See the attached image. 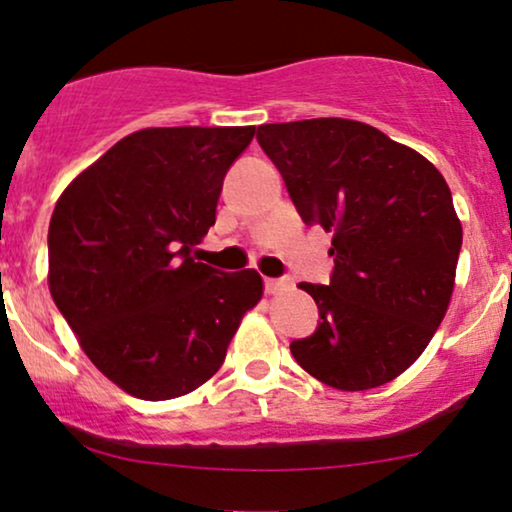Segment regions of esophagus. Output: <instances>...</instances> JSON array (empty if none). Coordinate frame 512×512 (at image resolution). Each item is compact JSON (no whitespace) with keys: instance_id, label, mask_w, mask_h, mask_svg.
I'll list each match as a JSON object with an SVG mask.
<instances>
[{"instance_id":"1","label":"esophagus","mask_w":512,"mask_h":512,"mask_svg":"<svg viewBox=\"0 0 512 512\" xmlns=\"http://www.w3.org/2000/svg\"><path fill=\"white\" fill-rule=\"evenodd\" d=\"M283 288H286V281H283V278H264V290H267L269 295L281 293Z\"/></svg>"}]
</instances>
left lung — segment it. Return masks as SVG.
Returning a JSON list of instances; mask_svg holds the SVG:
<instances>
[{"label": "left lung", "instance_id": "8db88e82", "mask_svg": "<svg viewBox=\"0 0 512 512\" xmlns=\"http://www.w3.org/2000/svg\"><path fill=\"white\" fill-rule=\"evenodd\" d=\"M257 141L304 222L333 234L331 286L300 283L321 323L290 352L335 390L390 383L428 347L454 293L463 229L449 186L428 158L366 122H278Z\"/></svg>", "mask_w": 512, "mask_h": 512}]
</instances>
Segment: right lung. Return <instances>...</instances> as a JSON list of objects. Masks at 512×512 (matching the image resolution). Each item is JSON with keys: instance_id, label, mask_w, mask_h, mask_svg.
I'll return each instance as SVG.
<instances>
[{"instance_id": "add662e5", "label": "right lung", "mask_w": 512, "mask_h": 512, "mask_svg": "<svg viewBox=\"0 0 512 512\" xmlns=\"http://www.w3.org/2000/svg\"><path fill=\"white\" fill-rule=\"evenodd\" d=\"M252 137L255 127L139 129L58 198L51 297L89 361L132 397L174 399L208 383L262 300L255 269L224 274L193 257Z\"/></svg>"}]
</instances>
